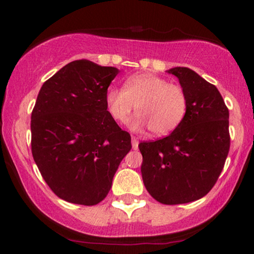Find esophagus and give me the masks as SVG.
I'll return each mask as SVG.
<instances>
[{"instance_id": "esophagus-1", "label": "esophagus", "mask_w": 254, "mask_h": 254, "mask_svg": "<svg viewBox=\"0 0 254 254\" xmlns=\"http://www.w3.org/2000/svg\"><path fill=\"white\" fill-rule=\"evenodd\" d=\"M131 144H132V149L136 150L137 148H138V139H137L136 137H132V138H131Z\"/></svg>"}]
</instances>
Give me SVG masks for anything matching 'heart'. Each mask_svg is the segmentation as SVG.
Here are the masks:
<instances>
[{
    "instance_id": "heart-1",
    "label": "heart",
    "mask_w": 254,
    "mask_h": 254,
    "mask_svg": "<svg viewBox=\"0 0 254 254\" xmlns=\"http://www.w3.org/2000/svg\"><path fill=\"white\" fill-rule=\"evenodd\" d=\"M105 101L111 117L117 123H127L135 110L138 115L131 122V129H149L155 136L172 132L188 111V95L183 87L149 72L127 77L124 88L111 87Z\"/></svg>"
}]
</instances>
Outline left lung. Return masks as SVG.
Masks as SVG:
<instances>
[{
    "label": "left lung",
    "mask_w": 254,
    "mask_h": 254,
    "mask_svg": "<svg viewBox=\"0 0 254 254\" xmlns=\"http://www.w3.org/2000/svg\"><path fill=\"white\" fill-rule=\"evenodd\" d=\"M188 95V111L167 137L141 142L144 186L157 202L190 203L217 182L230 147L229 111L214 84L185 66L167 70Z\"/></svg>",
    "instance_id": "left-lung-1"
}]
</instances>
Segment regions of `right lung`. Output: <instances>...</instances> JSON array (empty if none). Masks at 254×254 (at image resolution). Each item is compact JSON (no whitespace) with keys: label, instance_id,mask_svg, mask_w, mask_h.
<instances>
[{"label":"right lung","instance_id":"right-lung-1","mask_svg":"<svg viewBox=\"0 0 254 254\" xmlns=\"http://www.w3.org/2000/svg\"><path fill=\"white\" fill-rule=\"evenodd\" d=\"M118 72L74 61L39 90L31 116L32 155L49 188L69 203H100L131 149L130 133L111 117L105 101Z\"/></svg>","mask_w":254,"mask_h":254}]
</instances>
